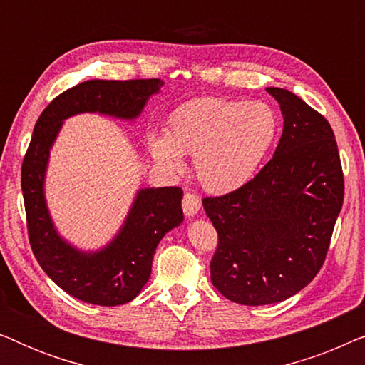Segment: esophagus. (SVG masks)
I'll return each instance as SVG.
<instances>
[{
  "mask_svg": "<svg viewBox=\"0 0 365 365\" xmlns=\"http://www.w3.org/2000/svg\"><path fill=\"white\" fill-rule=\"evenodd\" d=\"M201 209V199L194 192H186L182 197V211L187 217H194Z\"/></svg>",
  "mask_w": 365,
  "mask_h": 365,
  "instance_id": "esophagus-1",
  "label": "esophagus"
}]
</instances>
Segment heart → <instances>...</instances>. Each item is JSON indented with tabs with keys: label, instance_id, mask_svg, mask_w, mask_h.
I'll use <instances>...</instances> for the list:
<instances>
[{
	"label": "heart",
	"instance_id": "heart-1",
	"mask_svg": "<svg viewBox=\"0 0 365 365\" xmlns=\"http://www.w3.org/2000/svg\"><path fill=\"white\" fill-rule=\"evenodd\" d=\"M277 126L276 113L264 103L199 98L171 114L168 134H149L148 148L154 161L173 173L181 171V156H194L199 184L226 194L254 178Z\"/></svg>",
	"mask_w": 365,
	"mask_h": 365
}]
</instances>
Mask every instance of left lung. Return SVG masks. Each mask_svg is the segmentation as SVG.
<instances>
[{"mask_svg": "<svg viewBox=\"0 0 365 365\" xmlns=\"http://www.w3.org/2000/svg\"><path fill=\"white\" fill-rule=\"evenodd\" d=\"M266 91L284 116L272 159L242 187L202 199L219 239L211 281L244 306L282 302L316 277L344 202L331 124L287 89Z\"/></svg>", "mask_w": 365, "mask_h": 365, "instance_id": "obj_1", "label": "left lung"}]
</instances>
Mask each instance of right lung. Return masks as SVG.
Listing matches in <instances>:
<instances>
[{"label":"right lung","mask_w":365,"mask_h":365,"mask_svg":"<svg viewBox=\"0 0 365 365\" xmlns=\"http://www.w3.org/2000/svg\"><path fill=\"white\" fill-rule=\"evenodd\" d=\"M163 84L158 78L84 81L54 98L34 126L21 166L29 244L43 271L79 301L113 307L133 301L141 292L151 276L159 241L182 222V189H141L116 237L99 251H79L59 236L49 216L44 199L49 149L64 119L79 113L136 119Z\"/></svg>","instance_id":"obj_1"}]
</instances>
